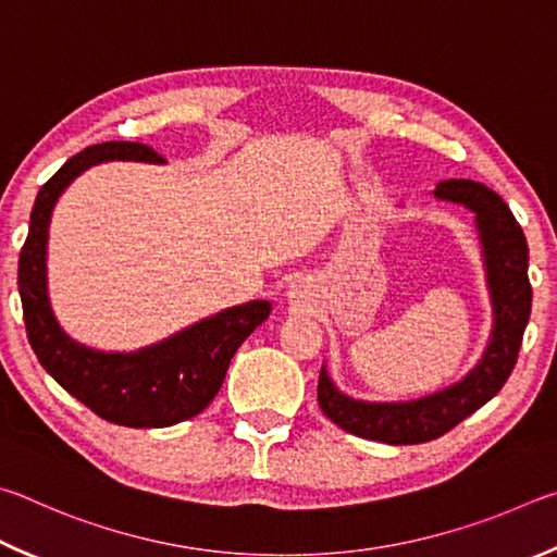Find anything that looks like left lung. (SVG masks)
<instances>
[{
	"instance_id": "1",
	"label": "left lung",
	"mask_w": 557,
	"mask_h": 557,
	"mask_svg": "<svg viewBox=\"0 0 557 557\" xmlns=\"http://www.w3.org/2000/svg\"><path fill=\"white\" fill-rule=\"evenodd\" d=\"M441 200L462 202L476 214L486 276L494 304V333L490 347L460 384L408 404H364L339 394L325 369L318 379V404L343 431L388 445H418L435 441L502 392L519 359L523 330L531 315L529 244L499 195L474 181H443L435 185Z\"/></svg>"
}]
</instances>
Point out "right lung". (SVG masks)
<instances>
[{
  "instance_id": "obj_1",
  "label": "right lung",
  "mask_w": 557,
  "mask_h": 557,
  "mask_svg": "<svg viewBox=\"0 0 557 557\" xmlns=\"http://www.w3.org/2000/svg\"><path fill=\"white\" fill-rule=\"evenodd\" d=\"M129 159L163 161L151 146L136 141H104L87 146L67 159L38 190L28 237L18 253V296L26 337L38 362L67 394L95 416L126 428H165L208 408L227 374L237 347L271 313L269 300H251L200 320L183 333L132 355L95 352L75 345L48 306L46 239L51 210L67 183L92 163Z\"/></svg>"
}]
</instances>
